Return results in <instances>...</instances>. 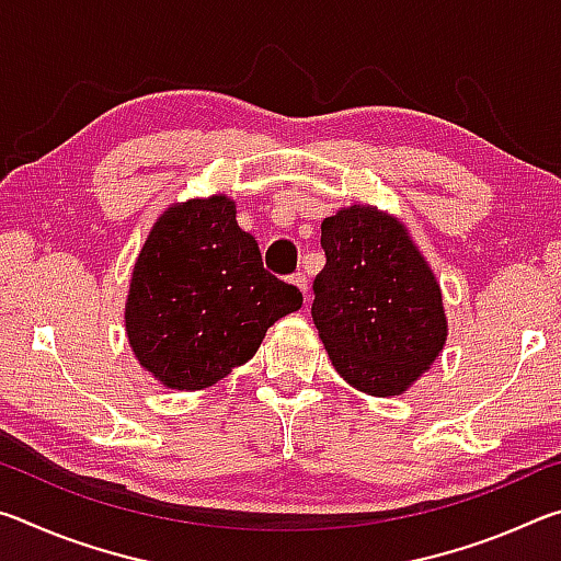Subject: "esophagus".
<instances>
[{"label": "esophagus", "instance_id": "34e87169", "mask_svg": "<svg viewBox=\"0 0 561 561\" xmlns=\"http://www.w3.org/2000/svg\"><path fill=\"white\" fill-rule=\"evenodd\" d=\"M291 284H297V287H299L301 294H304V299H309V279L304 277V274H294Z\"/></svg>", "mask_w": 561, "mask_h": 561}]
</instances>
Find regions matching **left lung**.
<instances>
[{"instance_id": "1", "label": "left lung", "mask_w": 561, "mask_h": 561, "mask_svg": "<svg viewBox=\"0 0 561 561\" xmlns=\"http://www.w3.org/2000/svg\"><path fill=\"white\" fill-rule=\"evenodd\" d=\"M321 247L311 319L331 364L356 391L401 396L448 339L440 284L403 222L376 207L327 217Z\"/></svg>"}]
</instances>
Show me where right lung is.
<instances>
[{"instance_id": "obj_1", "label": "right lung", "mask_w": 561, "mask_h": 561, "mask_svg": "<svg viewBox=\"0 0 561 561\" xmlns=\"http://www.w3.org/2000/svg\"><path fill=\"white\" fill-rule=\"evenodd\" d=\"M227 195L175 203L133 267L126 334L140 366L175 391H201L250 360L301 291L262 264Z\"/></svg>"}]
</instances>
